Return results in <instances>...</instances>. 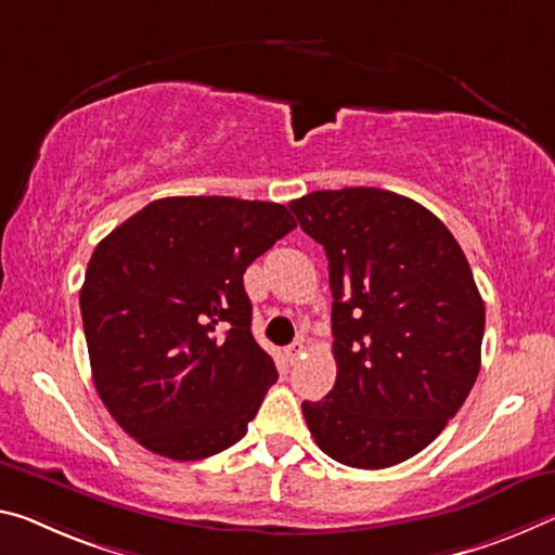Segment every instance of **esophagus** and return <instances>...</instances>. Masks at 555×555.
Masks as SVG:
<instances>
[{"mask_svg":"<svg viewBox=\"0 0 555 555\" xmlns=\"http://www.w3.org/2000/svg\"><path fill=\"white\" fill-rule=\"evenodd\" d=\"M301 356H304V340H294V343H292V346H288V348H286V360H288V363H292V365H294V363H296V360H298V358H301Z\"/></svg>","mask_w":555,"mask_h":555,"instance_id":"1","label":"esophagus"}]
</instances>
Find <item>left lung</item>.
Returning <instances> with one entry per match:
<instances>
[{
    "label": "left lung",
    "instance_id": "left-lung-1",
    "mask_svg": "<svg viewBox=\"0 0 555 555\" xmlns=\"http://www.w3.org/2000/svg\"><path fill=\"white\" fill-rule=\"evenodd\" d=\"M323 244L338 375L304 402L315 444L340 464L385 469L433 442L479 375L483 301L452 232L415 199L377 188L294 199Z\"/></svg>",
    "mask_w": 555,
    "mask_h": 555
}]
</instances>
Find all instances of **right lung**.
Instances as JSON below:
<instances>
[{
  "label": "right lung",
  "mask_w": 555,
  "mask_h": 555,
  "mask_svg": "<svg viewBox=\"0 0 555 555\" xmlns=\"http://www.w3.org/2000/svg\"><path fill=\"white\" fill-rule=\"evenodd\" d=\"M294 227L276 202L165 197L93 249L81 286L93 383L145 450L195 462L246 435L279 375L242 276Z\"/></svg>",
  "instance_id": "right-lung-1"
}]
</instances>
